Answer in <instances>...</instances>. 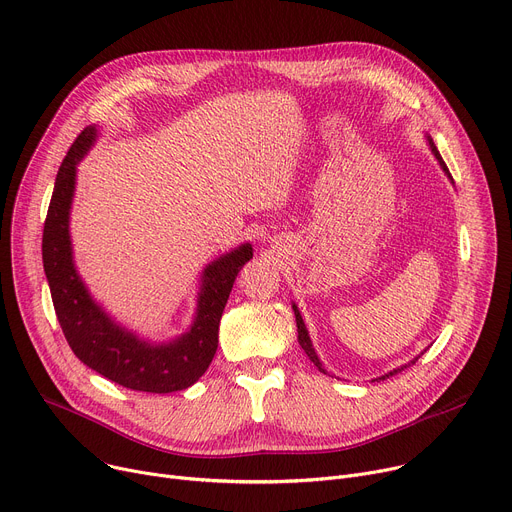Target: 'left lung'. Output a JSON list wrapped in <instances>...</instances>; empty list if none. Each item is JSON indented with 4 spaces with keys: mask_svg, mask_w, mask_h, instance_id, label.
Masks as SVG:
<instances>
[{
    "mask_svg": "<svg viewBox=\"0 0 512 512\" xmlns=\"http://www.w3.org/2000/svg\"><path fill=\"white\" fill-rule=\"evenodd\" d=\"M428 145H430V149H432V153H435V157L439 160V164H441V168L445 170V174L451 178V174H449V170H447V164L443 162V157H441V153H439V149H437V145L432 143V139L428 137ZM293 311H295V322H297V332H299V336H297V340H299V344H301V348L305 350V355L309 357V361L316 365L322 373H326V369L322 367V363H320V359H318V355H316V350H313V344H311V340H309V334H307V328H305V324H303V318H301V313H299V309L293 305ZM420 359V355L414 359V361H410L408 365H402L400 369H393V371H389L387 375H383V377H379V379H385V377H391V375H396L398 371H404L406 367H410V365H414L416 361Z\"/></svg>",
    "mask_w": 512,
    "mask_h": 512,
    "instance_id": "left-lung-1",
    "label": "left lung"
}]
</instances>
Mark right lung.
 Listing matches in <instances>:
<instances>
[{
  "instance_id": "1",
  "label": "right lung",
  "mask_w": 512,
  "mask_h": 512,
  "mask_svg": "<svg viewBox=\"0 0 512 512\" xmlns=\"http://www.w3.org/2000/svg\"><path fill=\"white\" fill-rule=\"evenodd\" d=\"M94 139L96 129L88 127L69 147L57 172L45 219L43 266L57 320L73 355L106 379L135 391L170 393L186 389L199 381L215 357L221 313L235 277L252 258V246L235 248L205 268L196 320L184 336L155 346L112 322L77 274L69 240L75 166Z\"/></svg>"
}]
</instances>
